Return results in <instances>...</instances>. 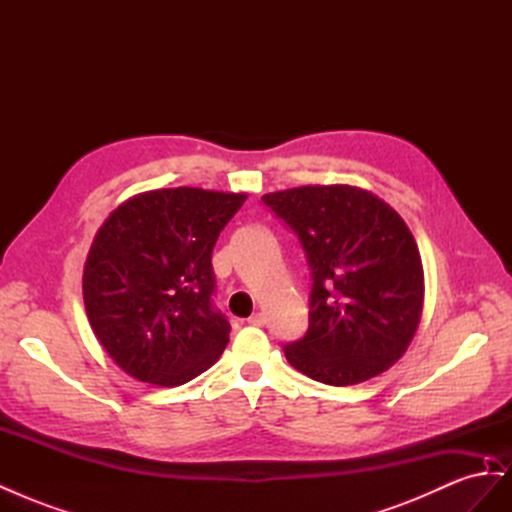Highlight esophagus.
I'll list each match as a JSON object with an SVG mask.
<instances>
[{
  "label": "esophagus",
  "mask_w": 512,
  "mask_h": 512,
  "mask_svg": "<svg viewBox=\"0 0 512 512\" xmlns=\"http://www.w3.org/2000/svg\"><path fill=\"white\" fill-rule=\"evenodd\" d=\"M247 322L254 324V327H265V324H267V316L258 312V314H254V316L247 318Z\"/></svg>",
  "instance_id": "34e87169"
}]
</instances>
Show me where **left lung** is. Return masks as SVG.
<instances>
[{
    "mask_svg": "<svg viewBox=\"0 0 512 512\" xmlns=\"http://www.w3.org/2000/svg\"><path fill=\"white\" fill-rule=\"evenodd\" d=\"M299 235L312 269L309 329L284 346L312 380L350 386L408 350L423 316L421 254L401 215L346 183L301 185L262 196Z\"/></svg>",
    "mask_w": 512,
    "mask_h": 512,
    "instance_id": "left-lung-1",
    "label": "left lung"
}]
</instances>
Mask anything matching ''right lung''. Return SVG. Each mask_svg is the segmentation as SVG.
I'll return each mask as SVG.
<instances>
[{
  "label": "right lung",
  "instance_id": "right-lung-1",
  "mask_svg": "<svg viewBox=\"0 0 512 512\" xmlns=\"http://www.w3.org/2000/svg\"><path fill=\"white\" fill-rule=\"evenodd\" d=\"M245 198L151 190L121 203L96 232L83 269L85 312L128 376L179 386L220 359L230 324L211 305V252Z\"/></svg>",
  "mask_w": 512,
  "mask_h": 512
}]
</instances>
